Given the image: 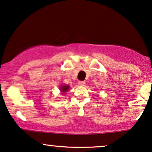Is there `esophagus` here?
<instances>
[{"label": "esophagus", "instance_id": "obj_1", "mask_svg": "<svg viewBox=\"0 0 152 152\" xmlns=\"http://www.w3.org/2000/svg\"><path fill=\"white\" fill-rule=\"evenodd\" d=\"M78 84H80V86H84V84H85V82H84V81H79Z\"/></svg>", "mask_w": 152, "mask_h": 152}]
</instances>
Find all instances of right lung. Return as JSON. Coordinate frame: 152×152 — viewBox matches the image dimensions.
I'll return each mask as SVG.
<instances>
[{"label": "right lung", "mask_w": 152, "mask_h": 152, "mask_svg": "<svg viewBox=\"0 0 152 152\" xmlns=\"http://www.w3.org/2000/svg\"><path fill=\"white\" fill-rule=\"evenodd\" d=\"M60 88H61V90L62 92H66L69 89V86H66V85L61 86Z\"/></svg>", "instance_id": "1"}]
</instances>
